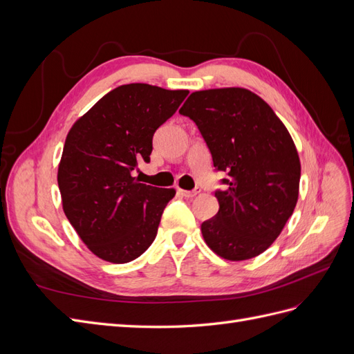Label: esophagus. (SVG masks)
Wrapping results in <instances>:
<instances>
[{
	"label": "esophagus",
	"instance_id": "esophagus-1",
	"mask_svg": "<svg viewBox=\"0 0 354 354\" xmlns=\"http://www.w3.org/2000/svg\"><path fill=\"white\" fill-rule=\"evenodd\" d=\"M201 190H183V189H178V195L185 196V198H195Z\"/></svg>",
	"mask_w": 354,
	"mask_h": 354
}]
</instances>
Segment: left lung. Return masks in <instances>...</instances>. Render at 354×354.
Listing matches in <instances>:
<instances>
[{
	"label": "left lung",
	"instance_id": "obj_1",
	"mask_svg": "<svg viewBox=\"0 0 354 354\" xmlns=\"http://www.w3.org/2000/svg\"><path fill=\"white\" fill-rule=\"evenodd\" d=\"M194 121L212 162L226 171L218 212L202 223L209 248L224 260L260 255L279 236L298 201L301 164L291 134L260 95L241 88L192 93L178 111Z\"/></svg>",
	"mask_w": 354,
	"mask_h": 354
}]
</instances>
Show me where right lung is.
<instances>
[{
  "label": "right lung",
  "instance_id": "obj_1",
  "mask_svg": "<svg viewBox=\"0 0 354 354\" xmlns=\"http://www.w3.org/2000/svg\"><path fill=\"white\" fill-rule=\"evenodd\" d=\"M187 94L149 84L120 85L69 130L57 171L62 205L99 259L130 263L155 241L176 190L138 183L133 171L151 160L155 131Z\"/></svg>",
  "mask_w": 354,
  "mask_h": 354
}]
</instances>
